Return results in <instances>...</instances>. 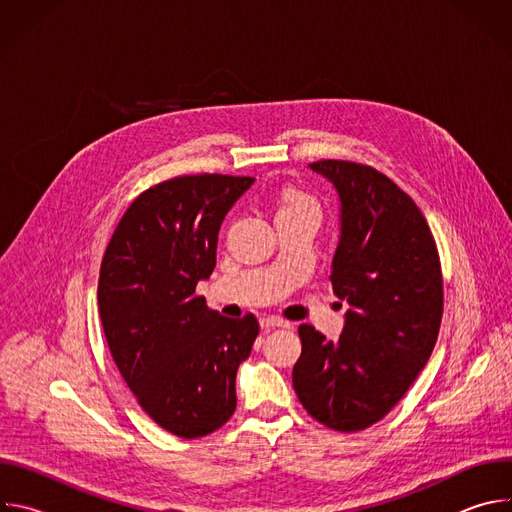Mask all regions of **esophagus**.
<instances>
[{"label":"esophagus","instance_id":"1","mask_svg":"<svg viewBox=\"0 0 512 512\" xmlns=\"http://www.w3.org/2000/svg\"><path fill=\"white\" fill-rule=\"evenodd\" d=\"M289 326L287 320L279 318V316H267V318H261V328L263 330H269V328H285Z\"/></svg>","mask_w":512,"mask_h":512}]
</instances>
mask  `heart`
<instances>
[{
    "instance_id": "1",
    "label": "heart",
    "mask_w": 512,
    "mask_h": 512,
    "mask_svg": "<svg viewBox=\"0 0 512 512\" xmlns=\"http://www.w3.org/2000/svg\"><path fill=\"white\" fill-rule=\"evenodd\" d=\"M285 208H314V202L302 194V192H296V190H289L285 196H283V206L281 210Z\"/></svg>"
}]
</instances>
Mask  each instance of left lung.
Masks as SVG:
<instances>
[{
    "instance_id": "left-lung-1",
    "label": "left lung",
    "mask_w": 512,
    "mask_h": 512,
    "mask_svg": "<svg viewBox=\"0 0 512 512\" xmlns=\"http://www.w3.org/2000/svg\"><path fill=\"white\" fill-rule=\"evenodd\" d=\"M310 168L340 198L330 281L350 310L336 342L298 328L294 389L316 421L350 433L381 421L429 360L444 314L442 267L425 216L391 178L344 160Z\"/></svg>"
}]
</instances>
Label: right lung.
<instances>
[{"label":"right lung","instance_id":"add662e5","mask_svg":"<svg viewBox=\"0 0 512 512\" xmlns=\"http://www.w3.org/2000/svg\"><path fill=\"white\" fill-rule=\"evenodd\" d=\"M255 178L178 176L121 216L99 273V314L117 369L162 429L194 440L225 425L235 379L259 334L253 314L210 310L196 283L216 265L218 231Z\"/></svg>","mask_w":512,"mask_h":512}]
</instances>
